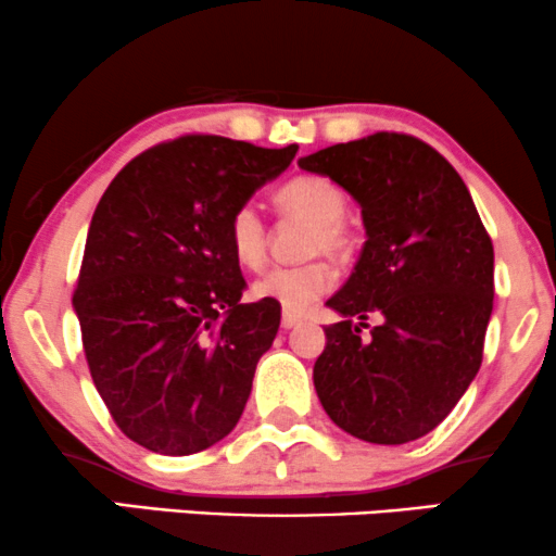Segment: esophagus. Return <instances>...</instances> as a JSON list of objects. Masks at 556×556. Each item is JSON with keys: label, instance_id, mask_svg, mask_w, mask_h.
<instances>
[{"label": "esophagus", "instance_id": "obj_1", "mask_svg": "<svg viewBox=\"0 0 556 556\" xmlns=\"http://www.w3.org/2000/svg\"><path fill=\"white\" fill-rule=\"evenodd\" d=\"M300 323H302L300 315H294V313H282V328H287V330H290V328H298Z\"/></svg>", "mask_w": 556, "mask_h": 556}]
</instances>
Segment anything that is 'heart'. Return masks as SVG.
<instances>
[{
    "mask_svg": "<svg viewBox=\"0 0 556 556\" xmlns=\"http://www.w3.org/2000/svg\"><path fill=\"white\" fill-rule=\"evenodd\" d=\"M274 202L285 215L300 217L313 226L307 238V256L326 254L343 258L351 251L346 226V194L320 174H300L274 192ZM230 254L238 264L256 269L266 258V226L256 205L243 202L228 217L226 226ZM336 274L326 262L300 266H274L256 279L251 292L258 300H271L290 313H305L333 287Z\"/></svg>",
    "mask_w": 556,
    "mask_h": 556,
    "instance_id": "obj_1",
    "label": "heart"
}]
</instances>
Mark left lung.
<instances>
[{
  "label": "left lung",
  "mask_w": 556,
  "mask_h": 556,
  "mask_svg": "<svg viewBox=\"0 0 556 556\" xmlns=\"http://www.w3.org/2000/svg\"><path fill=\"white\" fill-rule=\"evenodd\" d=\"M298 164L346 189L367 230L354 271L326 302L343 320L326 328L313 367L323 410L369 444L416 441L480 371L493 241L456 168L405 132L336 143ZM371 312L383 320L362 337Z\"/></svg>",
  "instance_id": "8db88e82"
}]
</instances>
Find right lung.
Masks as SVG:
<instances>
[{"mask_svg":"<svg viewBox=\"0 0 556 556\" xmlns=\"http://www.w3.org/2000/svg\"><path fill=\"white\" fill-rule=\"evenodd\" d=\"M294 153L181 136L132 159L91 215L74 290L84 354L112 420L149 452L197 454L241 418L282 311L241 302L226 226Z\"/></svg>","mask_w":556,"mask_h":556,"instance_id":"obj_1","label":"right lung"}]
</instances>
